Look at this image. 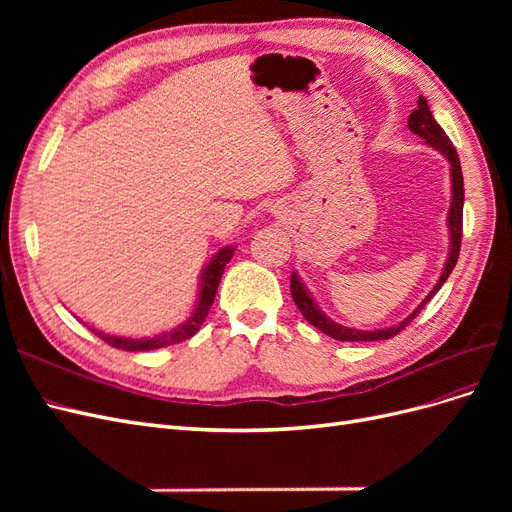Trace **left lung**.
<instances>
[{
    "mask_svg": "<svg viewBox=\"0 0 512 512\" xmlns=\"http://www.w3.org/2000/svg\"><path fill=\"white\" fill-rule=\"evenodd\" d=\"M408 128H410V132L425 138V143L436 151H440L442 156L448 160V164H451V194L453 196H451V209H448V218H446L451 243H448V256H446V262H444V269H442L438 284L429 290L427 297L414 307V312L408 318L393 324V327L374 329V331L342 327V324L333 322L327 314H322V309L314 301L312 292L305 288V284L301 282V277L292 271V275H290V294L294 299V305L299 307V312L303 314V318L309 324H314L318 331L327 333L329 337L337 339V342H380V339L395 337L399 331H404L418 314H421V309L431 301L433 294H436L442 288V284L448 280V275H451V271L457 265L459 247H461V222H463V175H461L459 156H457V151L451 143V138L444 134V130L438 126V121L433 119L425 98H418L416 108L408 117Z\"/></svg>",
    "mask_w": 512,
    "mask_h": 512,
    "instance_id": "left-lung-1",
    "label": "left lung"
}]
</instances>
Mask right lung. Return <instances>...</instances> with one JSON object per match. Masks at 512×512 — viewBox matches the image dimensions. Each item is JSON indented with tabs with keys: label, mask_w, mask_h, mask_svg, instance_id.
<instances>
[{
	"label": "right lung",
	"mask_w": 512,
	"mask_h": 512,
	"mask_svg": "<svg viewBox=\"0 0 512 512\" xmlns=\"http://www.w3.org/2000/svg\"><path fill=\"white\" fill-rule=\"evenodd\" d=\"M232 254H235V247L232 245H226L222 247V250L215 254L209 262L207 267L203 269V273H200V288H198V299H196V307L192 316L181 322L179 327L170 329V331H164L160 335H153V337H119V335H108V333H102V331H94L100 339H104V342L108 346L113 348H119V350H128V352H145V350H156V348H164V346H170V344H179L183 342V339H190L198 329L200 324L205 322L209 309L213 305V299H215V292H218V286H220V280H222V273L226 269V265L230 262Z\"/></svg>",
	"instance_id": "1"
}]
</instances>
